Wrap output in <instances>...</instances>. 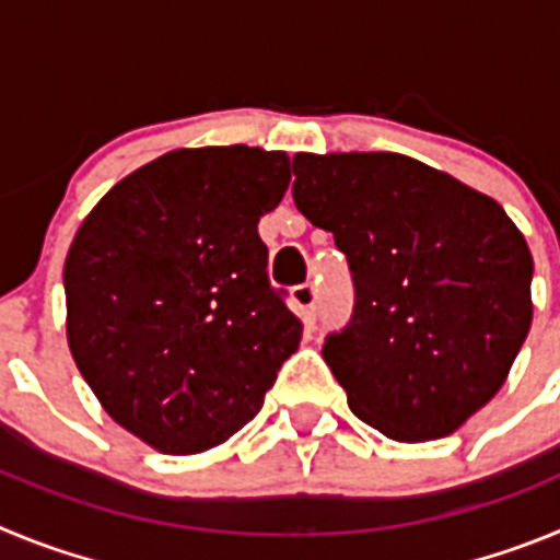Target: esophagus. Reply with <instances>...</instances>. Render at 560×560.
<instances>
[{
  "label": "esophagus",
  "instance_id": "esophagus-1",
  "mask_svg": "<svg viewBox=\"0 0 560 560\" xmlns=\"http://www.w3.org/2000/svg\"><path fill=\"white\" fill-rule=\"evenodd\" d=\"M291 300H294V305L300 308V314H303L305 323L314 325L316 311H319V289H316V283L296 285V289L291 291Z\"/></svg>",
  "mask_w": 560,
  "mask_h": 560
}]
</instances>
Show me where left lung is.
<instances>
[{"label":"left lung","instance_id":"obj_1","mask_svg":"<svg viewBox=\"0 0 560 560\" xmlns=\"http://www.w3.org/2000/svg\"><path fill=\"white\" fill-rule=\"evenodd\" d=\"M296 210L334 232L353 314L323 355L393 440L446 438L508 378L533 319V255L508 212L400 153H296Z\"/></svg>","mask_w":560,"mask_h":560}]
</instances>
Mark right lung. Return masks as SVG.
<instances>
[{
    "instance_id": "obj_1",
    "label": "right lung",
    "mask_w": 560,
    "mask_h": 560,
    "mask_svg": "<svg viewBox=\"0 0 560 560\" xmlns=\"http://www.w3.org/2000/svg\"><path fill=\"white\" fill-rule=\"evenodd\" d=\"M289 182L280 151H171L114 185L72 241L69 350L103 409L160 452L244 429L303 339L257 235Z\"/></svg>"
}]
</instances>
